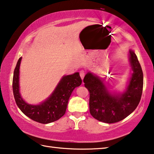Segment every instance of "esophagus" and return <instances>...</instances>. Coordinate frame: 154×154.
<instances>
[{
  "mask_svg": "<svg viewBox=\"0 0 154 154\" xmlns=\"http://www.w3.org/2000/svg\"><path fill=\"white\" fill-rule=\"evenodd\" d=\"M79 75H80L81 78H82V79H83V78H84V77H85V72L84 71H83V70H82V71L79 72Z\"/></svg>",
  "mask_w": 154,
  "mask_h": 154,
  "instance_id": "esophagus-1",
  "label": "esophagus"
}]
</instances>
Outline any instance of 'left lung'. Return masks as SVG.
Here are the masks:
<instances>
[{"label": "left lung", "mask_w": 154, "mask_h": 154, "mask_svg": "<svg viewBox=\"0 0 154 154\" xmlns=\"http://www.w3.org/2000/svg\"><path fill=\"white\" fill-rule=\"evenodd\" d=\"M131 74L123 92H111L100 77L88 72L83 79L90 93V112L97 120L107 124L118 122L131 114L140 102L143 87L141 66L134 51L130 49Z\"/></svg>", "instance_id": "1"}]
</instances>
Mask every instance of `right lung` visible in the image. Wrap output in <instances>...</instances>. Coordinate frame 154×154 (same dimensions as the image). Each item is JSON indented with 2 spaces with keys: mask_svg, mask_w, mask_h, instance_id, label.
<instances>
[{
  "mask_svg": "<svg viewBox=\"0 0 154 154\" xmlns=\"http://www.w3.org/2000/svg\"><path fill=\"white\" fill-rule=\"evenodd\" d=\"M22 57L17 62L13 77V92L17 105L23 113L32 120L49 124L64 116L72 91L82 84L78 72L62 77L51 94L38 105H31L22 98L20 92V67Z\"/></svg>",
  "mask_w": 154,
  "mask_h": 154,
  "instance_id": "1",
  "label": "right lung"
}]
</instances>
